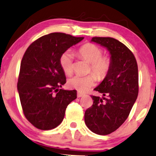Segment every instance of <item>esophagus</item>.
<instances>
[{
    "mask_svg": "<svg viewBox=\"0 0 156 156\" xmlns=\"http://www.w3.org/2000/svg\"><path fill=\"white\" fill-rule=\"evenodd\" d=\"M83 95H84V94H83V93H81V92H78V93H77V96H78V98H80V97H83Z\"/></svg>",
    "mask_w": 156,
    "mask_h": 156,
    "instance_id": "obj_1",
    "label": "esophagus"
}]
</instances>
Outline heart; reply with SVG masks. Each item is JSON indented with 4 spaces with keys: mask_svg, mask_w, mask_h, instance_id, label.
<instances>
[{
    "mask_svg": "<svg viewBox=\"0 0 156 156\" xmlns=\"http://www.w3.org/2000/svg\"><path fill=\"white\" fill-rule=\"evenodd\" d=\"M78 54L82 58L91 64L92 71L99 79H103L107 76L111 67L112 61L107 56H103V51L93 44H85L78 51ZM60 65L66 75H70L73 71V54L70 51H66L60 57ZM96 81L94 75L82 76L76 75L69 78L67 84L69 88L79 92H85L94 85Z\"/></svg>",
    "mask_w": 156,
    "mask_h": 156,
    "instance_id": "heart-1",
    "label": "heart"
}]
</instances>
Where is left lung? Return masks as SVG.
Instances as JSON below:
<instances>
[{
    "label": "left lung",
    "instance_id": "left-lung-1",
    "mask_svg": "<svg viewBox=\"0 0 156 156\" xmlns=\"http://www.w3.org/2000/svg\"><path fill=\"white\" fill-rule=\"evenodd\" d=\"M91 42L108 50L112 67L103 81L94 88L103 97L92 95L93 105L85 112L84 120L93 133L108 135L124 123L136 101L139 93L137 62L133 53L117 39L93 37Z\"/></svg>",
    "mask_w": 156,
    "mask_h": 156
}]
</instances>
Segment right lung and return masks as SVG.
<instances>
[{"label":"right lung","mask_w":156,"mask_h":156,"mask_svg":"<svg viewBox=\"0 0 156 156\" xmlns=\"http://www.w3.org/2000/svg\"><path fill=\"white\" fill-rule=\"evenodd\" d=\"M83 37L64 33L44 35L30 44L21 61L17 91L25 117L40 130L61 124L76 90L59 89L66 83L60 57Z\"/></svg>","instance_id":"obj_1"}]
</instances>
